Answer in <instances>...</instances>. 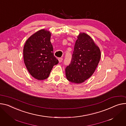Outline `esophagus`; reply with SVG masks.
<instances>
[{
	"label": "esophagus",
	"instance_id": "1",
	"mask_svg": "<svg viewBox=\"0 0 126 126\" xmlns=\"http://www.w3.org/2000/svg\"><path fill=\"white\" fill-rule=\"evenodd\" d=\"M58 60H59V62H61L63 60V58H58Z\"/></svg>",
	"mask_w": 126,
	"mask_h": 126
}]
</instances>
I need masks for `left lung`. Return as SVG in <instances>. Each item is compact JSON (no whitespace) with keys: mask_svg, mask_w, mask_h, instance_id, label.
<instances>
[{"mask_svg":"<svg viewBox=\"0 0 126 126\" xmlns=\"http://www.w3.org/2000/svg\"><path fill=\"white\" fill-rule=\"evenodd\" d=\"M101 58V52L94 40L85 33H80L74 47L70 64L65 74L69 81L80 83L95 72Z\"/></svg>","mask_w":126,"mask_h":126,"instance_id":"obj_1","label":"left lung"}]
</instances>
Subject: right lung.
I'll list each match as a JSON object with an SVG mask.
<instances>
[{
	"label": "right lung",
	"mask_w": 126,
	"mask_h": 126,
	"mask_svg": "<svg viewBox=\"0 0 126 126\" xmlns=\"http://www.w3.org/2000/svg\"><path fill=\"white\" fill-rule=\"evenodd\" d=\"M51 35L49 31L40 30L26 40L24 47L25 66L29 73L38 80L47 79L53 66L59 62L54 55Z\"/></svg>",
	"instance_id": "right-lung-1"
}]
</instances>
